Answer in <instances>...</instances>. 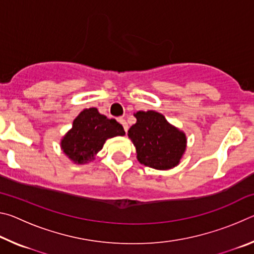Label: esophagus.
Instances as JSON below:
<instances>
[{
  "mask_svg": "<svg viewBox=\"0 0 254 254\" xmlns=\"http://www.w3.org/2000/svg\"><path fill=\"white\" fill-rule=\"evenodd\" d=\"M119 122L120 123H121L122 124V126H123V128H124V131H126V132H127V128H128V127H127V121H126V120H124V119H119Z\"/></svg>",
  "mask_w": 254,
  "mask_h": 254,
  "instance_id": "1",
  "label": "esophagus"
}]
</instances>
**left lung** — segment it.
<instances>
[{
  "instance_id": "8db88e82",
  "label": "left lung",
  "mask_w": 254,
  "mask_h": 254,
  "mask_svg": "<svg viewBox=\"0 0 254 254\" xmlns=\"http://www.w3.org/2000/svg\"><path fill=\"white\" fill-rule=\"evenodd\" d=\"M136 123L127 135L135 147L140 163L157 170L177 167L187 148V136L156 111H139L133 114Z\"/></svg>"
}]
</instances>
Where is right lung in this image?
Here are the masks:
<instances>
[{
	"instance_id": "add662e5",
	"label": "right lung",
	"mask_w": 254,
	"mask_h": 254,
	"mask_svg": "<svg viewBox=\"0 0 254 254\" xmlns=\"http://www.w3.org/2000/svg\"><path fill=\"white\" fill-rule=\"evenodd\" d=\"M124 134V128L117 120L107 119L91 107L77 115L70 130L60 140V148L70 161L85 165L95 159L107 139Z\"/></svg>"
}]
</instances>
